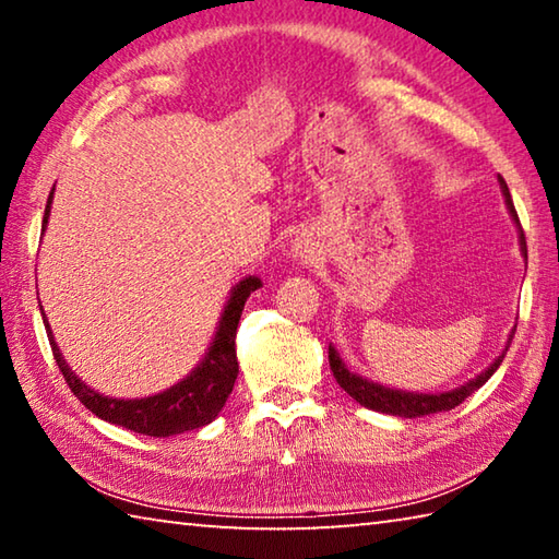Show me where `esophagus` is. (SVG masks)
<instances>
[{"mask_svg":"<svg viewBox=\"0 0 559 559\" xmlns=\"http://www.w3.org/2000/svg\"><path fill=\"white\" fill-rule=\"evenodd\" d=\"M296 253H298V257H300V259H302V257H306V259H308V253H310V251L306 249V246H296Z\"/></svg>","mask_w":559,"mask_h":559,"instance_id":"34e87169","label":"esophagus"}]
</instances>
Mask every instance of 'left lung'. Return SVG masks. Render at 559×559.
I'll return each mask as SVG.
<instances>
[{"instance_id":"1","label":"left lung","mask_w":559,"mask_h":559,"mask_svg":"<svg viewBox=\"0 0 559 559\" xmlns=\"http://www.w3.org/2000/svg\"><path fill=\"white\" fill-rule=\"evenodd\" d=\"M500 189H503L508 212H510V216H513V222L518 224V229H520V219H518V212H515V206H513V200H510L506 179H500ZM520 251H523L525 263H527V246H525L523 229H520ZM513 335H515V330H513V333H510L508 345H510V340H513ZM508 345H506L503 353L496 357V362L490 365L488 370L480 372L476 380H471L466 384L456 386V390L441 392V394L402 392V390H392V386H384V384H377V382L365 380V377H359V374L347 370L345 362H343V359H340L337 349L333 345L328 347V359H330V370H333L337 384L343 386V390L349 396H353L355 402L367 406V409H374V412H382V414H392V416H404V419H416V416L449 412V409H453V406H459L463 400H466V396H471L473 392L480 390V386H484L490 380V377H493V372L498 370L500 362H503V357L508 353Z\"/></svg>"}]
</instances>
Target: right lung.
I'll return each mask as SVG.
<instances>
[{"label":"right lung","instance_id":"obj_1","mask_svg":"<svg viewBox=\"0 0 559 559\" xmlns=\"http://www.w3.org/2000/svg\"><path fill=\"white\" fill-rule=\"evenodd\" d=\"M51 202L53 189L49 194V202H46L41 229H46V222H49ZM257 288H261V278L257 276H249L236 283L229 300H226L224 306L219 325H216V335L202 362L197 365L182 382L173 384L169 390L159 394L143 396V400H116V396H106L91 390L88 384H83L69 367V362L63 359L49 328V320L44 316V308H39L44 316L46 333H49L56 365H59V370L63 372V380L69 382L71 392L79 396L81 404H86V409L100 416L103 421L118 424L122 429L145 433V437H173V433L200 429L204 424L214 421L226 400H229L236 374H239V362H236V328H239L246 298H249Z\"/></svg>","mask_w":559,"mask_h":559}]
</instances>
